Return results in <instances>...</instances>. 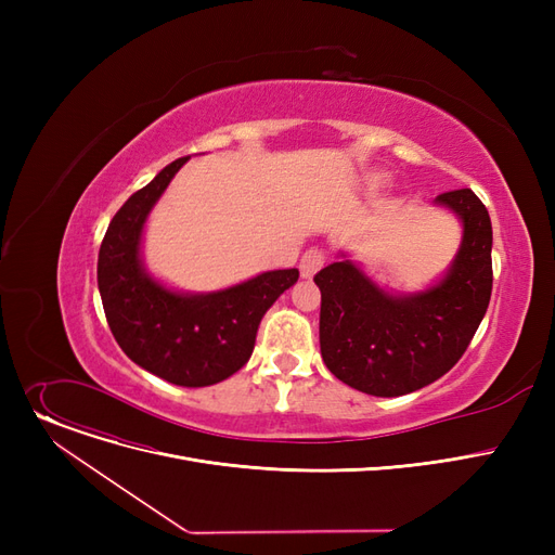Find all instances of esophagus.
Returning a JSON list of instances; mask_svg holds the SVG:
<instances>
[{
  "instance_id": "1",
  "label": "esophagus",
  "mask_w": 555,
  "mask_h": 555,
  "mask_svg": "<svg viewBox=\"0 0 555 555\" xmlns=\"http://www.w3.org/2000/svg\"><path fill=\"white\" fill-rule=\"evenodd\" d=\"M324 262H326V251H324V249H319V247H310V249H306V251H304V256H301V262H299L301 276L310 279L312 274H317L319 270L324 268Z\"/></svg>"
}]
</instances>
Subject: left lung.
Segmentation results:
<instances>
[{"instance_id": "left-lung-1", "label": "left lung", "mask_w": 555, "mask_h": 555, "mask_svg": "<svg viewBox=\"0 0 555 555\" xmlns=\"http://www.w3.org/2000/svg\"><path fill=\"white\" fill-rule=\"evenodd\" d=\"M436 202L463 220L448 276L425 293L389 297L351 260L314 274L322 289L319 344L328 371L358 391L393 398L439 380L470 346L492 293V227L470 189Z\"/></svg>"}]
</instances>
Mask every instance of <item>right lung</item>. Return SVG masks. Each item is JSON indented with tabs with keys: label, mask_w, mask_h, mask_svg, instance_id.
<instances>
[{
	"label": "right lung",
	"mask_w": 555,
	"mask_h": 555,
	"mask_svg": "<svg viewBox=\"0 0 555 555\" xmlns=\"http://www.w3.org/2000/svg\"><path fill=\"white\" fill-rule=\"evenodd\" d=\"M189 157L175 159L114 214L99 249V289L109 331L141 369L180 387H209L243 369L262 314L299 279L276 270L211 295H178L143 272L145 216Z\"/></svg>",
	"instance_id": "1"
}]
</instances>
